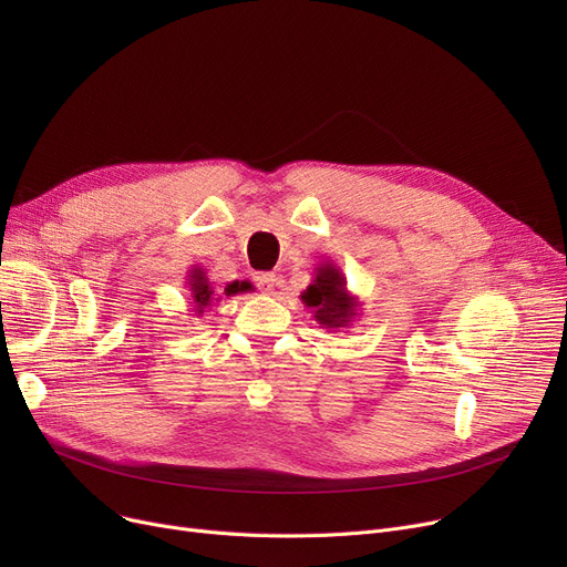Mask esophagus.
<instances>
[{"instance_id":"34e87169","label":"esophagus","mask_w":567,"mask_h":567,"mask_svg":"<svg viewBox=\"0 0 567 567\" xmlns=\"http://www.w3.org/2000/svg\"><path fill=\"white\" fill-rule=\"evenodd\" d=\"M255 285L264 293H274L278 278H276V274H255Z\"/></svg>"}]
</instances>
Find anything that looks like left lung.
<instances>
[{
	"label": "left lung",
	"mask_w": 567,
	"mask_h": 567,
	"mask_svg": "<svg viewBox=\"0 0 567 567\" xmlns=\"http://www.w3.org/2000/svg\"><path fill=\"white\" fill-rule=\"evenodd\" d=\"M301 301L312 310L315 321L323 329L338 331L359 317V299L349 293L342 268L333 261H323L315 268V278L301 293Z\"/></svg>",
	"instance_id": "1"
}]
</instances>
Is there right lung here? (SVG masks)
I'll list each match as a JSON object with an SVG mask.
<instances>
[{
	"instance_id": "obj_1",
	"label": "right lung",
	"mask_w": 567,
	"mask_h": 567,
	"mask_svg": "<svg viewBox=\"0 0 567 567\" xmlns=\"http://www.w3.org/2000/svg\"><path fill=\"white\" fill-rule=\"evenodd\" d=\"M188 289H190V308H193V312L197 315V317H202L204 312H206V308H212V306H216L218 301H220V296L225 293V296H234V293H241V291H246L248 289V285L246 282H229L227 287H225V291L220 293V291H216L214 289V285H212V280H208V276H206V271L202 266H190V271H188Z\"/></svg>"
}]
</instances>
